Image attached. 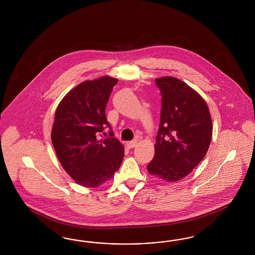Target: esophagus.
Wrapping results in <instances>:
<instances>
[{"label":"esophagus","mask_w":255,"mask_h":255,"mask_svg":"<svg viewBox=\"0 0 255 255\" xmlns=\"http://www.w3.org/2000/svg\"><path fill=\"white\" fill-rule=\"evenodd\" d=\"M127 145H128L129 148H132V147H134L137 145V141L136 140H131L130 142H128Z\"/></svg>","instance_id":"34e87169"}]
</instances>
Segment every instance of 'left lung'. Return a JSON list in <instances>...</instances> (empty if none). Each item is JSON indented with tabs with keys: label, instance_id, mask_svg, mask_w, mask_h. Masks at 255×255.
<instances>
[{
	"label": "left lung",
	"instance_id": "obj_1",
	"mask_svg": "<svg viewBox=\"0 0 255 255\" xmlns=\"http://www.w3.org/2000/svg\"><path fill=\"white\" fill-rule=\"evenodd\" d=\"M155 83L162 93L161 124L147 171L166 181H177L207 154L212 122L207 103L183 81L163 77L156 78Z\"/></svg>",
	"mask_w": 255,
	"mask_h": 255
}]
</instances>
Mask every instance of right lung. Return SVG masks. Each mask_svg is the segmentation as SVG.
<instances>
[{
    "label": "right lung",
    "instance_id": "obj_1",
    "mask_svg": "<svg viewBox=\"0 0 255 255\" xmlns=\"http://www.w3.org/2000/svg\"><path fill=\"white\" fill-rule=\"evenodd\" d=\"M118 79L102 77L80 83L67 93L55 112L51 141L62 167L77 184L98 187L113 178L124 157L114 137L106 107ZM109 128L110 137L98 136Z\"/></svg>",
    "mask_w": 255,
    "mask_h": 255
}]
</instances>
